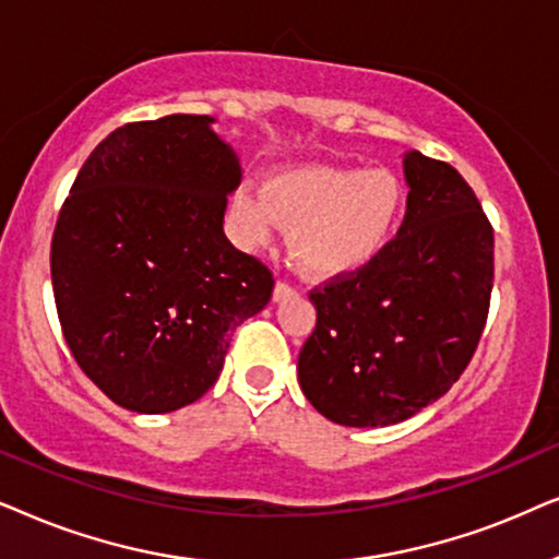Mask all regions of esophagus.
Instances as JSON below:
<instances>
[{
  "label": "esophagus",
  "instance_id": "esophagus-1",
  "mask_svg": "<svg viewBox=\"0 0 559 559\" xmlns=\"http://www.w3.org/2000/svg\"><path fill=\"white\" fill-rule=\"evenodd\" d=\"M296 296V288L292 284H286V281H278L273 288V301H284V299H292Z\"/></svg>",
  "mask_w": 559,
  "mask_h": 559
}]
</instances>
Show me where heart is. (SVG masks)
I'll return each mask as SVG.
<instances>
[{"mask_svg": "<svg viewBox=\"0 0 559 559\" xmlns=\"http://www.w3.org/2000/svg\"><path fill=\"white\" fill-rule=\"evenodd\" d=\"M404 186L385 168H342L307 163L265 178L263 193L240 191L233 202L237 235L260 245L275 227H292L296 265L314 278H332L366 265L399 225Z\"/></svg>", "mask_w": 559, "mask_h": 559, "instance_id": "obj_1", "label": "heart"}]
</instances>
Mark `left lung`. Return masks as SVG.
<instances>
[{"instance_id":"obj_1","label":"left lung","mask_w":559,"mask_h":559,"mask_svg":"<svg viewBox=\"0 0 559 559\" xmlns=\"http://www.w3.org/2000/svg\"><path fill=\"white\" fill-rule=\"evenodd\" d=\"M399 235L309 294L304 396L345 427H389L444 396L478 347L493 288V227L450 163L404 155Z\"/></svg>"}]
</instances>
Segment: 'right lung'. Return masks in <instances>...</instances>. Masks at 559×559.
I'll return each mask as SVG.
<instances>
[{
	"label": "right lung",
	"instance_id": "1",
	"mask_svg": "<svg viewBox=\"0 0 559 559\" xmlns=\"http://www.w3.org/2000/svg\"><path fill=\"white\" fill-rule=\"evenodd\" d=\"M212 122L117 128L81 166L50 242L66 345L96 389L138 414L202 399L233 332L273 294L271 267L222 229L242 170Z\"/></svg>",
	"mask_w": 559,
	"mask_h": 559
}]
</instances>
